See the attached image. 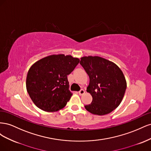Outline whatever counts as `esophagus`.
Here are the masks:
<instances>
[{"instance_id":"esophagus-1","label":"esophagus","mask_w":151,"mask_h":151,"mask_svg":"<svg viewBox=\"0 0 151 151\" xmlns=\"http://www.w3.org/2000/svg\"><path fill=\"white\" fill-rule=\"evenodd\" d=\"M79 94L80 96H83L85 94V91L84 89H81L79 92Z\"/></svg>"}]
</instances>
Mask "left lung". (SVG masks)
<instances>
[{
	"label": "left lung",
	"instance_id": "8db88e82",
	"mask_svg": "<svg viewBox=\"0 0 151 151\" xmlns=\"http://www.w3.org/2000/svg\"><path fill=\"white\" fill-rule=\"evenodd\" d=\"M80 63L89 77L86 91L93 97L86 109L97 115L111 113L119 106L125 93L123 72L115 63L98 56L81 57Z\"/></svg>",
	"mask_w": 151,
	"mask_h": 151
}]
</instances>
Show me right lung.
<instances>
[{
  "label": "right lung",
  "mask_w": 151,
  "mask_h": 151,
  "mask_svg": "<svg viewBox=\"0 0 151 151\" xmlns=\"http://www.w3.org/2000/svg\"><path fill=\"white\" fill-rule=\"evenodd\" d=\"M79 62L78 58L63 54L52 55L31 65L26 77V89L36 106L45 111L60 110L69 101L67 76Z\"/></svg>",
  "instance_id": "1"
}]
</instances>
